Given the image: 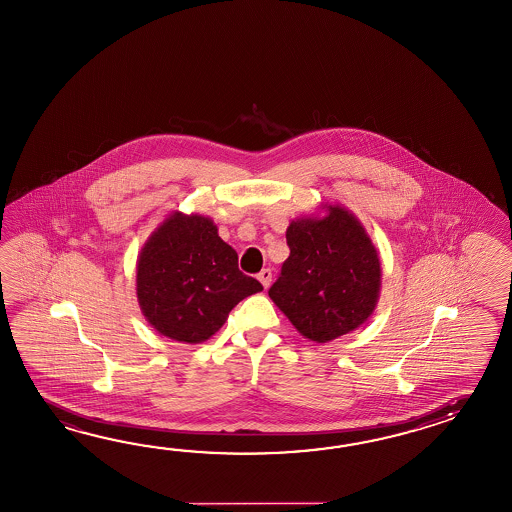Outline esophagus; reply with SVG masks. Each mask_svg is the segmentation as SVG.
<instances>
[{
  "instance_id": "esophagus-1",
  "label": "esophagus",
  "mask_w": 512,
  "mask_h": 512,
  "mask_svg": "<svg viewBox=\"0 0 512 512\" xmlns=\"http://www.w3.org/2000/svg\"><path fill=\"white\" fill-rule=\"evenodd\" d=\"M258 280L262 282V286L265 287V289L271 286V280H273L271 269H263L262 273L258 274Z\"/></svg>"
}]
</instances>
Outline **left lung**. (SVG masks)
Returning <instances> with one entry per match:
<instances>
[{"mask_svg":"<svg viewBox=\"0 0 512 512\" xmlns=\"http://www.w3.org/2000/svg\"><path fill=\"white\" fill-rule=\"evenodd\" d=\"M289 258L269 297L304 337L328 343L369 319L380 293V258L363 226L341 206L287 228Z\"/></svg>","mask_w":512,"mask_h":512,"instance_id":"left-lung-1","label":"left lung"}]
</instances>
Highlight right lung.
I'll return each mask as SVG.
<instances>
[{
    "instance_id": "right-lung-1",
    "label": "right lung",
    "mask_w": 512,
    "mask_h": 512,
    "mask_svg": "<svg viewBox=\"0 0 512 512\" xmlns=\"http://www.w3.org/2000/svg\"><path fill=\"white\" fill-rule=\"evenodd\" d=\"M262 289L239 271L238 252L201 215H171L138 260L136 291L145 319L180 343L210 339L236 304Z\"/></svg>"
}]
</instances>
